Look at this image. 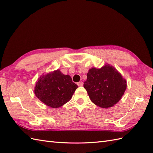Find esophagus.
Returning a JSON list of instances; mask_svg holds the SVG:
<instances>
[{
	"instance_id": "obj_1",
	"label": "esophagus",
	"mask_w": 153,
	"mask_h": 153,
	"mask_svg": "<svg viewBox=\"0 0 153 153\" xmlns=\"http://www.w3.org/2000/svg\"><path fill=\"white\" fill-rule=\"evenodd\" d=\"M77 85H78L79 87H82L83 85V82H79L77 83Z\"/></svg>"
}]
</instances>
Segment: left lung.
<instances>
[{"label": "left lung", "instance_id": "1", "mask_svg": "<svg viewBox=\"0 0 153 153\" xmlns=\"http://www.w3.org/2000/svg\"><path fill=\"white\" fill-rule=\"evenodd\" d=\"M87 77L84 88L91 100L103 108L116 105L126 89V80L116 68L109 64L100 69L92 68L87 74Z\"/></svg>", "mask_w": 153, "mask_h": 153}]
</instances>
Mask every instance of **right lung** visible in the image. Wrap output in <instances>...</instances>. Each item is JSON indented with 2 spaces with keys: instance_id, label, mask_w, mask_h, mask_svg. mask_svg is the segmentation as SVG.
Wrapping results in <instances>:
<instances>
[{
  "instance_id": "1",
  "label": "right lung",
  "mask_w": 153,
  "mask_h": 153,
  "mask_svg": "<svg viewBox=\"0 0 153 153\" xmlns=\"http://www.w3.org/2000/svg\"><path fill=\"white\" fill-rule=\"evenodd\" d=\"M77 87L69 75L57 70L42 75L36 82L34 92L41 102L56 108L69 101Z\"/></svg>"
}]
</instances>
